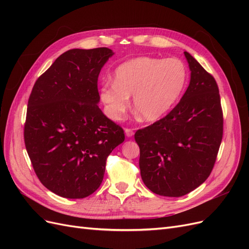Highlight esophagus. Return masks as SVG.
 Returning a JSON list of instances; mask_svg holds the SVG:
<instances>
[{
    "mask_svg": "<svg viewBox=\"0 0 249 249\" xmlns=\"http://www.w3.org/2000/svg\"><path fill=\"white\" fill-rule=\"evenodd\" d=\"M124 133H125V135H126V137H132V136H134V131H133V129H124Z\"/></svg>",
    "mask_w": 249,
    "mask_h": 249,
    "instance_id": "1",
    "label": "esophagus"
}]
</instances>
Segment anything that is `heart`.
Instances as JSON below:
<instances>
[{"label": "heart", "mask_w": 249, "mask_h": 249, "mask_svg": "<svg viewBox=\"0 0 249 249\" xmlns=\"http://www.w3.org/2000/svg\"><path fill=\"white\" fill-rule=\"evenodd\" d=\"M114 83H104L100 99L105 112L114 122L123 120L133 96L134 108L146 122H156L173 108L188 80L186 64L178 58L142 56L120 64Z\"/></svg>", "instance_id": "obj_1"}]
</instances>
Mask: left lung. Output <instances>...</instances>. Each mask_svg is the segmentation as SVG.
I'll return each mask as SVG.
<instances>
[{
  "label": "left lung",
  "instance_id": "obj_1",
  "mask_svg": "<svg viewBox=\"0 0 249 249\" xmlns=\"http://www.w3.org/2000/svg\"><path fill=\"white\" fill-rule=\"evenodd\" d=\"M184 54L191 78L183 97L166 116L135 133L143 183L168 197L183 196L209 178L223 135L217 83L189 53Z\"/></svg>",
  "mask_w": 249,
  "mask_h": 249
}]
</instances>
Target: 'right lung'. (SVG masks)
Listing matches in <instances>:
<instances>
[{
    "label": "right lung",
    "mask_w": 249,
    "mask_h": 249,
    "mask_svg": "<svg viewBox=\"0 0 249 249\" xmlns=\"http://www.w3.org/2000/svg\"><path fill=\"white\" fill-rule=\"evenodd\" d=\"M114 54L72 49L36 80L30 94L25 145L41 184L65 198H84L103 182L108 156L124 140L123 127L97 106V79Z\"/></svg>",
    "instance_id": "obj_1"
}]
</instances>
